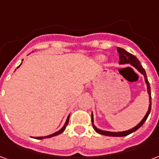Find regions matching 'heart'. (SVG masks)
<instances>
[{
    "label": "heart",
    "instance_id": "obj_1",
    "mask_svg": "<svg viewBox=\"0 0 159 159\" xmlns=\"http://www.w3.org/2000/svg\"><path fill=\"white\" fill-rule=\"evenodd\" d=\"M97 59H99V60H103V59H105V57H104L103 55H100L97 57Z\"/></svg>",
    "mask_w": 159,
    "mask_h": 159
}]
</instances>
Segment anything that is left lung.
Returning a JSON list of instances; mask_svg holds the SVG:
<instances>
[{
	"label": "left lung",
	"instance_id": "left-lung-1",
	"mask_svg": "<svg viewBox=\"0 0 159 159\" xmlns=\"http://www.w3.org/2000/svg\"><path fill=\"white\" fill-rule=\"evenodd\" d=\"M117 52L119 53V59H120V64H131L134 67H135L139 71H140L142 75H144L145 76V81H146V83H147V91H148V93H149V95H150V105H149V109H148V111L146 114V116L144 117L143 119L141 120V122H140L137 126H135L133 129H131L129 130H127V131H123V132H109V131H104V130H100L99 129H97L96 127L93 125V129L96 131L97 133L100 134H103V135H107V136H126L128 134H129L133 133L134 132L135 130H137L139 128L143 125V123L146 122V120L149 116V113H150L151 111V107H152V97H151V88H150V84H149V82H148V80H147V74H146V71H145V70L142 67V66L140 65V61H139V59H137L136 57L133 54H131L129 52H128L127 51H125L124 49L121 48H117ZM93 122V114H92V123Z\"/></svg>",
	"mask_w": 159,
	"mask_h": 159
}]
</instances>
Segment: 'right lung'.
<instances>
[{
	"label": "right lung",
	"mask_w": 159,
	"mask_h": 159,
	"mask_svg": "<svg viewBox=\"0 0 159 159\" xmlns=\"http://www.w3.org/2000/svg\"><path fill=\"white\" fill-rule=\"evenodd\" d=\"M69 117L70 116L68 117V118H67V120H66V123H65V125H64V127H63L62 129L60 130H59L58 132H56V133L52 134H50V135H48V136H44V137H36V139H38V140H42V139H44V138H50V137H52V136H56V135H58V134H59L63 133V131L66 129V126H67V124H68V122H69Z\"/></svg>",
	"instance_id": "add662e5"
}]
</instances>
